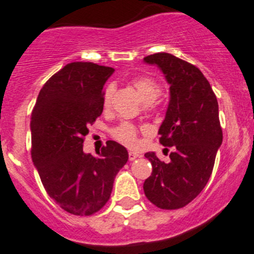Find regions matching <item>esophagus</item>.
<instances>
[{
  "mask_svg": "<svg viewBox=\"0 0 254 254\" xmlns=\"http://www.w3.org/2000/svg\"><path fill=\"white\" fill-rule=\"evenodd\" d=\"M139 157H141V155H140V153L132 152V151H130V152H129V160L130 161H134V160H136V158H139Z\"/></svg>",
  "mask_w": 254,
  "mask_h": 254,
  "instance_id": "obj_1",
  "label": "esophagus"
}]
</instances>
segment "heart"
I'll return each mask as SVG.
<instances>
[{
	"mask_svg": "<svg viewBox=\"0 0 254 254\" xmlns=\"http://www.w3.org/2000/svg\"><path fill=\"white\" fill-rule=\"evenodd\" d=\"M134 87L143 103H152L161 94V86L151 77H139L134 81ZM113 92V86L107 87L104 93V103H108ZM113 136L123 145L134 147L137 142V129L131 123H122L113 130Z\"/></svg>",
	"mask_w": 254,
	"mask_h": 254,
	"instance_id": "1",
	"label": "heart"
}]
</instances>
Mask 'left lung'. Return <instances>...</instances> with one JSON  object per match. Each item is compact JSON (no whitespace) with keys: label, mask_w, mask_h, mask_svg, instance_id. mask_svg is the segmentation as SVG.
Masks as SVG:
<instances>
[{"label":"left lung","mask_w":254,"mask_h":254,"mask_svg":"<svg viewBox=\"0 0 254 254\" xmlns=\"http://www.w3.org/2000/svg\"><path fill=\"white\" fill-rule=\"evenodd\" d=\"M143 63L157 66L170 84V103L158 135L162 145L175 148L168 163L155 152L145 153L152 173L143 191L157 207L179 209L196 198L211 176L222 143L219 104L209 81L191 64L167 53L146 56Z\"/></svg>","instance_id":"left-lung-1"}]
</instances>
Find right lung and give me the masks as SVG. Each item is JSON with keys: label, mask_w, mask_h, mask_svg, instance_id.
I'll list each match as a JSON object with an SVG mask.
<instances>
[{"label": "right lung", "mask_w": 254, "mask_h": 254, "mask_svg": "<svg viewBox=\"0 0 254 254\" xmlns=\"http://www.w3.org/2000/svg\"><path fill=\"white\" fill-rule=\"evenodd\" d=\"M114 68L67 64L48 79L32 113V160L45 190L65 211L88 216L109 200L127 148L107 141L98 156L83 152L89 124L103 112V87Z\"/></svg>", "instance_id": "obj_1"}]
</instances>
